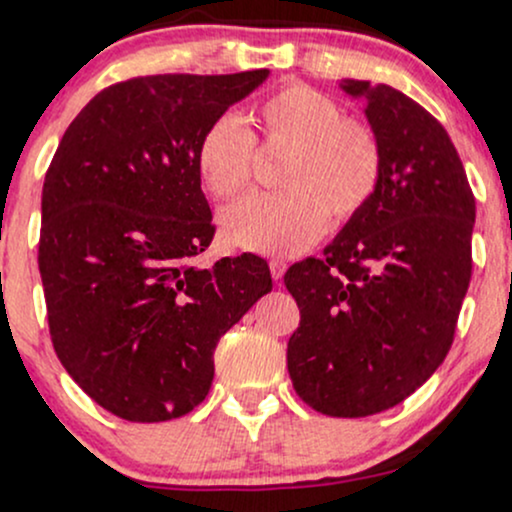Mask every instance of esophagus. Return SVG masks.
Wrapping results in <instances>:
<instances>
[{"label":"esophagus","instance_id":"1","mask_svg":"<svg viewBox=\"0 0 512 512\" xmlns=\"http://www.w3.org/2000/svg\"><path fill=\"white\" fill-rule=\"evenodd\" d=\"M269 269H272V279L279 281L286 272V262L284 260H272V262H269Z\"/></svg>","mask_w":512,"mask_h":512}]
</instances>
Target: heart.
<instances>
[{"label":"heart","instance_id":"obj_1","mask_svg":"<svg viewBox=\"0 0 512 512\" xmlns=\"http://www.w3.org/2000/svg\"><path fill=\"white\" fill-rule=\"evenodd\" d=\"M264 144L286 146L276 170L284 190L252 195L221 214L228 243L262 255H298L325 233L327 221H346L375 195L383 151L373 129L342 115L315 88L293 84L269 93L252 113ZM255 137L238 115L216 117L197 146V170L219 199L252 182Z\"/></svg>","mask_w":512,"mask_h":512}]
</instances>
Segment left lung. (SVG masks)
Wrapping results in <instances>:
<instances>
[{"label":"left lung","mask_w":512,"mask_h":512,"mask_svg":"<svg viewBox=\"0 0 512 512\" xmlns=\"http://www.w3.org/2000/svg\"><path fill=\"white\" fill-rule=\"evenodd\" d=\"M339 86L366 98L383 173L322 257L284 274L301 308L286 363L308 407L358 419L404 402L448 356L472 279L477 207L436 117L387 84Z\"/></svg>","instance_id":"8db88e82"}]
</instances>
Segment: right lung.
<instances>
[{
    "label": "right lung",
    "instance_id": "1",
    "mask_svg": "<svg viewBox=\"0 0 512 512\" xmlns=\"http://www.w3.org/2000/svg\"><path fill=\"white\" fill-rule=\"evenodd\" d=\"M269 69L137 76L64 132L43 185L38 267L64 370L110 414L156 424L209 395L214 349L272 291L262 257L214 267L197 146Z\"/></svg>",
    "mask_w": 512,
    "mask_h": 512
}]
</instances>
